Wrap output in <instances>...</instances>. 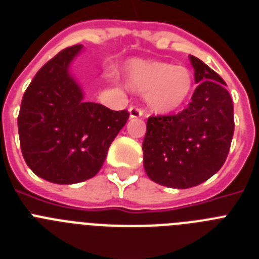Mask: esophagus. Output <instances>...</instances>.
Instances as JSON below:
<instances>
[{
  "mask_svg": "<svg viewBox=\"0 0 259 259\" xmlns=\"http://www.w3.org/2000/svg\"><path fill=\"white\" fill-rule=\"evenodd\" d=\"M129 114L130 118H138V117L143 116V110L138 106H130L129 108Z\"/></svg>",
  "mask_w": 259,
  "mask_h": 259,
  "instance_id": "obj_1",
  "label": "esophagus"
}]
</instances>
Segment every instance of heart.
I'll return each instance as SVG.
<instances>
[{
	"label": "heart",
	"mask_w": 259,
	"mask_h": 259,
	"mask_svg": "<svg viewBox=\"0 0 259 259\" xmlns=\"http://www.w3.org/2000/svg\"><path fill=\"white\" fill-rule=\"evenodd\" d=\"M126 85L145 93L147 105L156 113H171L190 99L193 77L183 66L156 60H132L123 68Z\"/></svg>",
	"instance_id": "b5f03b06"
}]
</instances>
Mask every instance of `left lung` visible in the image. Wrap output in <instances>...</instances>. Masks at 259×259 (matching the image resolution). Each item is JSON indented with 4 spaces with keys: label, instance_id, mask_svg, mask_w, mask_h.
Here are the masks:
<instances>
[{
    "label": "left lung",
    "instance_id": "8db88e82",
    "mask_svg": "<svg viewBox=\"0 0 259 259\" xmlns=\"http://www.w3.org/2000/svg\"><path fill=\"white\" fill-rule=\"evenodd\" d=\"M199 84L190 105L175 116L150 117L142 143L147 177L170 188H191L223 167L234 133L233 101L225 81L190 55Z\"/></svg>",
    "mask_w": 259,
    "mask_h": 259
}]
</instances>
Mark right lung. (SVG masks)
Returning a JSON list of instances; mask_svg holds the SVG:
<instances>
[{"label":"right lung","mask_w":259,"mask_h":259,"mask_svg":"<svg viewBox=\"0 0 259 259\" xmlns=\"http://www.w3.org/2000/svg\"><path fill=\"white\" fill-rule=\"evenodd\" d=\"M81 50L82 46H72L46 63L26 89L19 110L25 162L51 183L75 184L95 177L129 118L127 110L84 101L81 87L69 71Z\"/></svg>","instance_id":"obj_1"}]
</instances>
